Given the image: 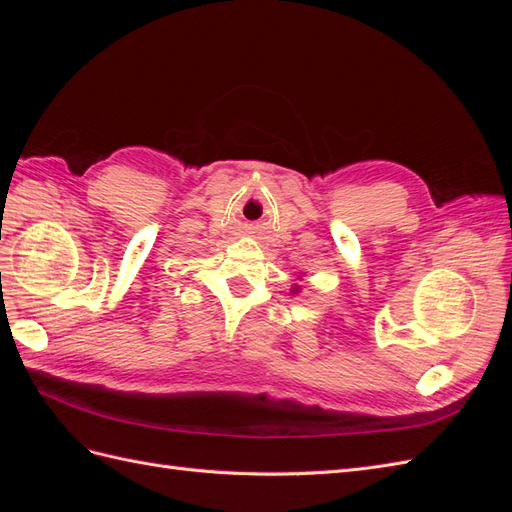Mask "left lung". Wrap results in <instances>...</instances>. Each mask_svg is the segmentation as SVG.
Segmentation results:
<instances>
[{"label":"left lung","instance_id":"obj_1","mask_svg":"<svg viewBox=\"0 0 512 512\" xmlns=\"http://www.w3.org/2000/svg\"><path fill=\"white\" fill-rule=\"evenodd\" d=\"M292 292H294V294H297V292H299V286H297V288H292Z\"/></svg>","mask_w":512,"mask_h":512}]
</instances>
